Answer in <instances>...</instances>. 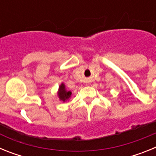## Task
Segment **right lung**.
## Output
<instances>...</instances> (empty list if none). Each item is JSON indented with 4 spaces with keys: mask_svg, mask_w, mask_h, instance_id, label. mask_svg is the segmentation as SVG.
Returning a JSON list of instances; mask_svg holds the SVG:
<instances>
[{
    "mask_svg": "<svg viewBox=\"0 0 156 156\" xmlns=\"http://www.w3.org/2000/svg\"><path fill=\"white\" fill-rule=\"evenodd\" d=\"M71 94L72 92L66 90V86H65V84L62 83L59 86L58 91V95L59 99L61 101H62L63 102H65L66 101L69 99V98L71 97Z\"/></svg>",
    "mask_w": 156,
    "mask_h": 156,
    "instance_id": "obj_1",
    "label": "right lung"
}]
</instances>
